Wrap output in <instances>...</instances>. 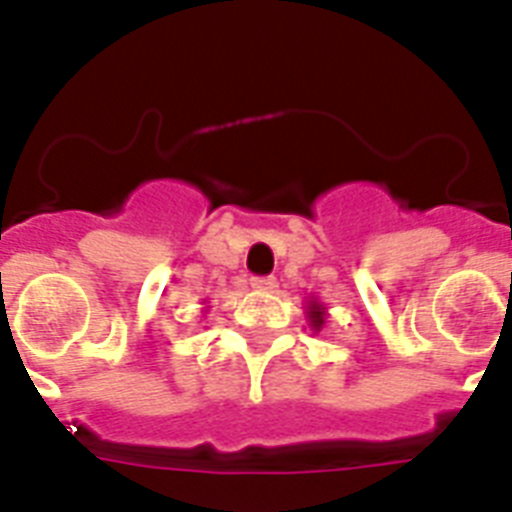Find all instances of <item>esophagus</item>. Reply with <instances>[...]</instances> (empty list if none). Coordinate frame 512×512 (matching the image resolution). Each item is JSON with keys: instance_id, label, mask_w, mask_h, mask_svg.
Listing matches in <instances>:
<instances>
[{"instance_id": "34e87169", "label": "esophagus", "mask_w": 512, "mask_h": 512, "mask_svg": "<svg viewBox=\"0 0 512 512\" xmlns=\"http://www.w3.org/2000/svg\"><path fill=\"white\" fill-rule=\"evenodd\" d=\"M252 287H255L257 292H276L279 281L273 279V276H260V279H252Z\"/></svg>"}]
</instances>
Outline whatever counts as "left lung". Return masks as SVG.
<instances>
[{
    "label": "left lung",
    "mask_w": 512,
    "mask_h": 512,
    "mask_svg": "<svg viewBox=\"0 0 512 512\" xmlns=\"http://www.w3.org/2000/svg\"><path fill=\"white\" fill-rule=\"evenodd\" d=\"M324 319H327V308H324L316 297H311V300H308V324H311L313 332H321V329H324Z\"/></svg>",
    "instance_id": "left-lung-1"
}]
</instances>
